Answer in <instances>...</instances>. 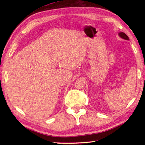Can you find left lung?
Segmentation results:
<instances>
[{"instance_id": "1", "label": "left lung", "mask_w": 145, "mask_h": 145, "mask_svg": "<svg viewBox=\"0 0 145 145\" xmlns=\"http://www.w3.org/2000/svg\"><path fill=\"white\" fill-rule=\"evenodd\" d=\"M119 36L120 37L122 38L123 39H125V40H129V38L128 36H127L126 34H125L124 33H119Z\"/></svg>"}]
</instances>
